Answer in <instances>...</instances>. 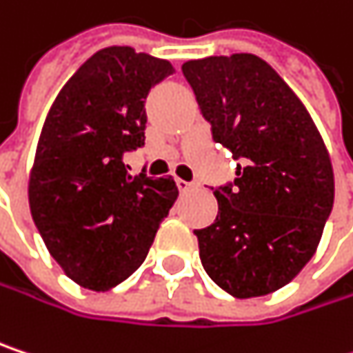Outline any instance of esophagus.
I'll return each mask as SVG.
<instances>
[{"label":"esophagus","mask_w":353,"mask_h":353,"mask_svg":"<svg viewBox=\"0 0 353 353\" xmlns=\"http://www.w3.org/2000/svg\"><path fill=\"white\" fill-rule=\"evenodd\" d=\"M176 183L179 192H188V190L194 185V181H185V179H181V177H176Z\"/></svg>","instance_id":"34e87169"}]
</instances>
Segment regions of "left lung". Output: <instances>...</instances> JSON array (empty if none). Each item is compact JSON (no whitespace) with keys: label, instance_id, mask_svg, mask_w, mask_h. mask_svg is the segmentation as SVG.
I'll return each instance as SVG.
<instances>
[{"label":"left lung","instance_id":"obj_1","mask_svg":"<svg viewBox=\"0 0 353 353\" xmlns=\"http://www.w3.org/2000/svg\"><path fill=\"white\" fill-rule=\"evenodd\" d=\"M212 139L239 159L218 185L214 224L194 230L208 276L239 299L293 281L315 254L334 208V170L297 94L254 54L181 66Z\"/></svg>","mask_w":353,"mask_h":353}]
</instances>
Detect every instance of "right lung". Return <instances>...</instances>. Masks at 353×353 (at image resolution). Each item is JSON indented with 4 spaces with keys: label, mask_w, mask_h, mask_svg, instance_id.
Wrapping results in <instances>:
<instances>
[{
    "label": "right lung",
    "mask_w": 353,
    "mask_h": 353,
    "mask_svg": "<svg viewBox=\"0 0 353 353\" xmlns=\"http://www.w3.org/2000/svg\"><path fill=\"white\" fill-rule=\"evenodd\" d=\"M168 60L111 46L90 56L50 107L30 174V210L54 261L79 285L111 291L145 261L177 198L174 177L131 176L145 145V99Z\"/></svg>",
    "instance_id": "add662e5"
}]
</instances>
